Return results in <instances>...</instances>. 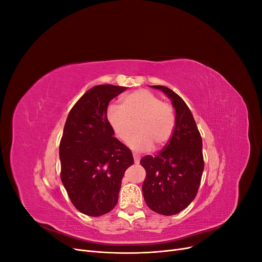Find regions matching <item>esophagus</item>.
Instances as JSON below:
<instances>
[{"label":"esophagus","mask_w":262,"mask_h":262,"mask_svg":"<svg viewBox=\"0 0 262 262\" xmlns=\"http://www.w3.org/2000/svg\"><path fill=\"white\" fill-rule=\"evenodd\" d=\"M133 158H134V163L136 164H139L140 163V156L136 153H133Z\"/></svg>","instance_id":"esophagus-1"}]
</instances>
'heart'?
Segmentation results:
<instances>
[{"label": "heart", "instance_id": "heart-1", "mask_svg": "<svg viewBox=\"0 0 262 262\" xmlns=\"http://www.w3.org/2000/svg\"><path fill=\"white\" fill-rule=\"evenodd\" d=\"M107 122L115 136L125 141L137 121V133L129 139L128 145L137 152H144L153 146H164L170 140L175 126L172 108L162 101L156 94L138 90L122 99L121 106L110 104L106 110Z\"/></svg>", "mask_w": 262, "mask_h": 262}]
</instances>
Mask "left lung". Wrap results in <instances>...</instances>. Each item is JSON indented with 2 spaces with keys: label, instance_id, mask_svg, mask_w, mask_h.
Returning a JSON list of instances; mask_svg holds the SVG:
<instances>
[{
  "label": "left lung",
  "instance_id": "8db88e82",
  "mask_svg": "<svg viewBox=\"0 0 262 262\" xmlns=\"http://www.w3.org/2000/svg\"><path fill=\"white\" fill-rule=\"evenodd\" d=\"M170 98L176 112L175 128L166 146L140 164L146 170L142 191L147 207L162 215H173L193 201L204 168L202 139L186 102L170 89L154 85Z\"/></svg>",
  "mask_w": 262,
  "mask_h": 262
}]
</instances>
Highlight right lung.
<instances>
[{
    "label": "right lung",
    "mask_w": 262,
    "mask_h": 262,
    "mask_svg": "<svg viewBox=\"0 0 262 262\" xmlns=\"http://www.w3.org/2000/svg\"><path fill=\"white\" fill-rule=\"evenodd\" d=\"M125 90L110 84L92 87L71 109L63 129L61 181L74 207L89 216L116 207L124 172L134 162L106 119L109 101Z\"/></svg>",
    "instance_id": "right-lung-1"
}]
</instances>
